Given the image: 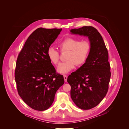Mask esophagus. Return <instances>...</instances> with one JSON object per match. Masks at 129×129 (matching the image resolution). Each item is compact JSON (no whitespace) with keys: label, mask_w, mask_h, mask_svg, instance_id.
<instances>
[{"label":"esophagus","mask_w":129,"mask_h":129,"mask_svg":"<svg viewBox=\"0 0 129 129\" xmlns=\"http://www.w3.org/2000/svg\"><path fill=\"white\" fill-rule=\"evenodd\" d=\"M63 78H64V81H65V82L67 81V75H63Z\"/></svg>","instance_id":"obj_1"}]
</instances>
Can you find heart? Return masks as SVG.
I'll list each match as a JSON object with an SVG mask.
<instances>
[{"label":"heart","instance_id":"obj_1","mask_svg":"<svg viewBox=\"0 0 129 129\" xmlns=\"http://www.w3.org/2000/svg\"><path fill=\"white\" fill-rule=\"evenodd\" d=\"M58 47L62 53L68 52L66 56L67 61L61 62L58 65L57 71L61 74H67L75 68L76 64H84L89 56L91 51V45L86 40L80 41L74 38H67L61 41ZM47 56L54 64H57L60 59L59 53L55 48L50 47L48 50Z\"/></svg>","mask_w":129,"mask_h":129}]
</instances>
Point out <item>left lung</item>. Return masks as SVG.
Instances as JSON below:
<instances>
[{
	"label": "left lung",
	"instance_id": "left-lung-1",
	"mask_svg": "<svg viewBox=\"0 0 129 129\" xmlns=\"http://www.w3.org/2000/svg\"><path fill=\"white\" fill-rule=\"evenodd\" d=\"M70 32L87 37L91 47L86 62L67 79L74 103L81 109L89 110L97 106L108 90L111 73L108 50L101 35L93 27L83 26Z\"/></svg>",
	"mask_w": 129,
	"mask_h": 129
}]
</instances>
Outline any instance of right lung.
Returning a JSON list of instances; mask_svg holds the SVG:
<instances>
[{
	"label": "right lung",
	"instance_id": "1",
	"mask_svg": "<svg viewBox=\"0 0 129 129\" xmlns=\"http://www.w3.org/2000/svg\"><path fill=\"white\" fill-rule=\"evenodd\" d=\"M61 30L43 28L35 30L18 55L15 70L18 92L34 110L48 109L53 103L56 92L64 84L63 75L56 74L47 54Z\"/></svg>",
	"mask_w": 129,
	"mask_h": 129
}]
</instances>
